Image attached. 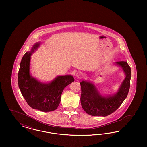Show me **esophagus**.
<instances>
[{"label":"esophagus","instance_id":"obj_1","mask_svg":"<svg viewBox=\"0 0 147 147\" xmlns=\"http://www.w3.org/2000/svg\"><path fill=\"white\" fill-rule=\"evenodd\" d=\"M76 76H77V78L81 79V78H82L83 77H84V74L81 71H79V72L77 73Z\"/></svg>","mask_w":147,"mask_h":147}]
</instances>
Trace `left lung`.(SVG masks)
<instances>
[{"mask_svg": "<svg viewBox=\"0 0 147 147\" xmlns=\"http://www.w3.org/2000/svg\"><path fill=\"white\" fill-rule=\"evenodd\" d=\"M116 64L122 68L126 75L116 94L102 96L91 82L84 80L80 82L81 104L88 114L104 117L108 116L115 112L127 98L130 88L131 69L127 62H117Z\"/></svg>", "mask_w": 147, "mask_h": 147, "instance_id": "obj_1", "label": "left lung"}]
</instances>
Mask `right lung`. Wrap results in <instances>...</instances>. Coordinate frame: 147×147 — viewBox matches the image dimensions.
<instances>
[{
  "instance_id": "right-lung-1",
  "label": "right lung",
  "mask_w": 147,
  "mask_h": 147,
  "mask_svg": "<svg viewBox=\"0 0 147 147\" xmlns=\"http://www.w3.org/2000/svg\"><path fill=\"white\" fill-rule=\"evenodd\" d=\"M36 43L31 51L27 52L21 60L18 82L23 97L32 109L43 112L55 110L61 101L64 89L74 81L71 75L59 76L49 83H43L30 73L31 55L40 46Z\"/></svg>"
}]
</instances>
